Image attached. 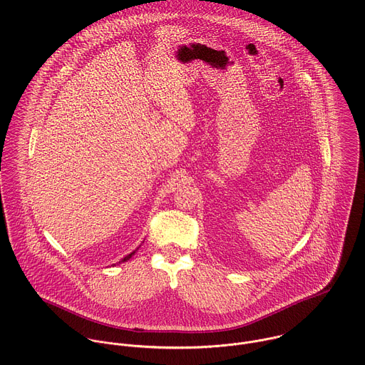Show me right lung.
Masks as SVG:
<instances>
[{"label":"right lung","mask_w":365,"mask_h":365,"mask_svg":"<svg viewBox=\"0 0 365 365\" xmlns=\"http://www.w3.org/2000/svg\"><path fill=\"white\" fill-rule=\"evenodd\" d=\"M136 250H138V249H136ZM136 250H133V252H132V253H129V255H128V256H125V257H123V259H122V260H120V262H119V263H123V262H126V260H129V259H130V257H132V256H133V255H135V252H136Z\"/></svg>","instance_id":"obj_1"}]
</instances>
